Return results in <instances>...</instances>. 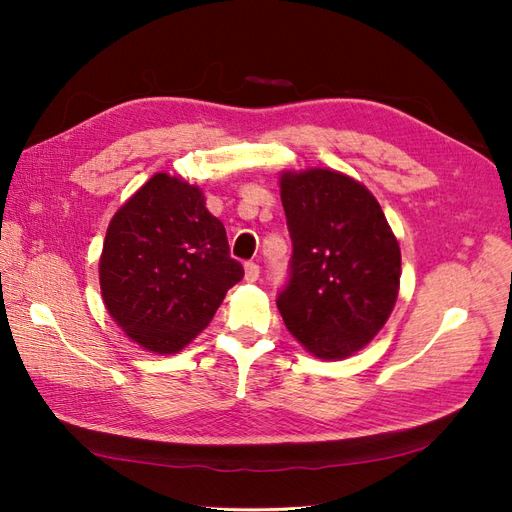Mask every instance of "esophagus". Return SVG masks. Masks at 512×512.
<instances>
[{
  "label": "esophagus",
  "mask_w": 512,
  "mask_h": 512,
  "mask_svg": "<svg viewBox=\"0 0 512 512\" xmlns=\"http://www.w3.org/2000/svg\"><path fill=\"white\" fill-rule=\"evenodd\" d=\"M260 277V267L256 262H245V280L247 282H256Z\"/></svg>",
  "instance_id": "34e87169"
}]
</instances>
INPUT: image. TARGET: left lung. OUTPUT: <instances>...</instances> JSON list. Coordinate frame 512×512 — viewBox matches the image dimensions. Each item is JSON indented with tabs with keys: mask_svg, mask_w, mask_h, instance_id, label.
Wrapping results in <instances>:
<instances>
[{
	"mask_svg": "<svg viewBox=\"0 0 512 512\" xmlns=\"http://www.w3.org/2000/svg\"><path fill=\"white\" fill-rule=\"evenodd\" d=\"M280 188L292 258L277 309L307 352L346 359L393 312L399 243L374 194L337 170L284 173Z\"/></svg>",
	"mask_w": 512,
	"mask_h": 512,
	"instance_id": "obj_1",
	"label": "left lung"
}]
</instances>
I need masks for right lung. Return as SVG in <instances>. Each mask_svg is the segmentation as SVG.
<instances>
[{
    "label": "right lung",
    "instance_id": "1",
    "mask_svg": "<svg viewBox=\"0 0 512 512\" xmlns=\"http://www.w3.org/2000/svg\"><path fill=\"white\" fill-rule=\"evenodd\" d=\"M241 277L224 224L207 211L200 188L179 177L153 175L108 224L102 299L145 350L173 354L188 346Z\"/></svg>",
    "mask_w": 512,
    "mask_h": 512
}]
</instances>
